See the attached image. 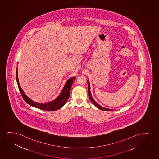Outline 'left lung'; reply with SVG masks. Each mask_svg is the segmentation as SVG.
<instances>
[{"mask_svg":"<svg viewBox=\"0 0 159 159\" xmlns=\"http://www.w3.org/2000/svg\"><path fill=\"white\" fill-rule=\"evenodd\" d=\"M87 83H88V93H89V99L91 100V101L92 102V103H93L97 108H98L99 109L102 110V111H111V109H108V108H107L103 107H102L101 106L99 105V104H98V103L94 101V100L93 99V98H92V96L91 95V91H90V85H89V80L87 81Z\"/></svg>","mask_w":159,"mask_h":159,"instance_id":"obj_1","label":"left lung"}]
</instances>
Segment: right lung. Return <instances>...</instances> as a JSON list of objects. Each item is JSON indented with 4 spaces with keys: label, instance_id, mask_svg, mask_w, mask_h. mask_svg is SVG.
I'll use <instances>...</instances> for the list:
<instances>
[{
    "label": "right lung",
    "instance_id": "1",
    "mask_svg": "<svg viewBox=\"0 0 159 159\" xmlns=\"http://www.w3.org/2000/svg\"><path fill=\"white\" fill-rule=\"evenodd\" d=\"M75 78V77H73L72 78L70 79L67 81L61 93L56 100L46 103H35V102H34L32 100H31V99H29V98L25 95L24 92H23V89L21 88L20 85H19V83L18 78V69H17V70H16V79H17V84H18L19 89L20 92L21 94L22 95L23 99L26 101V102H27L30 105L32 106L35 108H37L39 109L48 111H53L58 110L65 105L66 101H67V100L70 97L71 87H72L73 83L74 82Z\"/></svg>",
    "mask_w": 159,
    "mask_h": 159
}]
</instances>
